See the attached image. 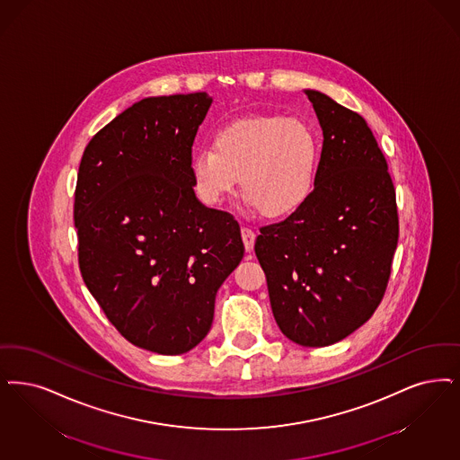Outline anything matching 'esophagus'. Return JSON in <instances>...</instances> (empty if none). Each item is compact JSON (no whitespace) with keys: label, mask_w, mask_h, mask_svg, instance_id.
Listing matches in <instances>:
<instances>
[{"label":"esophagus","mask_w":460,"mask_h":460,"mask_svg":"<svg viewBox=\"0 0 460 460\" xmlns=\"http://www.w3.org/2000/svg\"><path fill=\"white\" fill-rule=\"evenodd\" d=\"M241 238H243V243H244V250H246V252H252L253 246H255V238H257L255 231L243 226V227H241Z\"/></svg>","instance_id":"1"}]
</instances>
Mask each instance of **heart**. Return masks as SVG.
I'll use <instances>...</instances> for the list:
<instances>
[{
	"instance_id": "b5f03b06",
	"label": "heart",
	"mask_w": 460,
	"mask_h": 460,
	"mask_svg": "<svg viewBox=\"0 0 460 460\" xmlns=\"http://www.w3.org/2000/svg\"><path fill=\"white\" fill-rule=\"evenodd\" d=\"M318 154L314 133L297 118L238 119L222 127L212 146L197 148L193 186L203 203L219 205L241 176V190L260 214L282 219L312 197Z\"/></svg>"
}]
</instances>
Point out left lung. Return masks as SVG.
Returning <instances> with one entry per match:
<instances>
[{
	"label": "left lung",
	"mask_w": 460,
	"mask_h": 460,
	"mask_svg": "<svg viewBox=\"0 0 460 460\" xmlns=\"http://www.w3.org/2000/svg\"><path fill=\"white\" fill-rule=\"evenodd\" d=\"M323 131L312 197L260 227L255 253L279 329L299 346H331L382 303L399 241L395 188L363 116L305 91Z\"/></svg>",
	"instance_id": "8db88e82"
}]
</instances>
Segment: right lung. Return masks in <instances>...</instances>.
Masks as SVG:
<instances>
[{
    "label": "right lung",
    "mask_w": 460,
    "mask_h": 460,
    "mask_svg": "<svg viewBox=\"0 0 460 460\" xmlns=\"http://www.w3.org/2000/svg\"><path fill=\"white\" fill-rule=\"evenodd\" d=\"M207 93L147 97L84 150L74 219L84 282L128 342L165 356L208 333L244 246L229 212L195 195L191 147Z\"/></svg>",
    "instance_id": "obj_1"
}]
</instances>
